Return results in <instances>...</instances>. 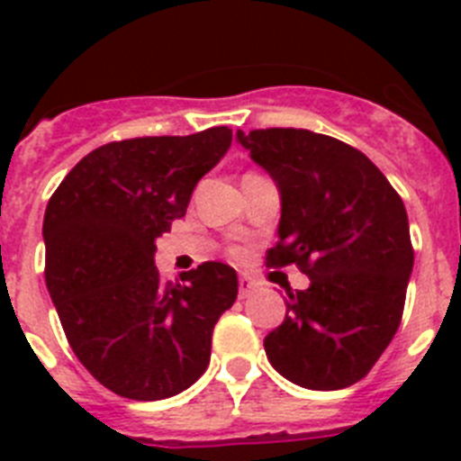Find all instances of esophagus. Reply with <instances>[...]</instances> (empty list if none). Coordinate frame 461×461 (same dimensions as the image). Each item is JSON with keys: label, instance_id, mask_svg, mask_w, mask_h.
I'll return each mask as SVG.
<instances>
[{"label": "esophagus", "instance_id": "obj_1", "mask_svg": "<svg viewBox=\"0 0 461 461\" xmlns=\"http://www.w3.org/2000/svg\"><path fill=\"white\" fill-rule=\"evenodd\" d=\"M256 286H258V284H256L249 275H242L240 276V297H242V300L244 297H249L251 293L256 291Z\"/></svg>", "mask_w": 461, "mask_h": 461}]
</instances>
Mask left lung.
I'll return each instance as SVG.
<instances>
[{
    "instance_id": "8db88e82",
    "label": "left lung",
    "mask_w": 461,
    "mask_h": 461,
    "mask_svg": "<svg viewBox=\"0 0 461 461\" xmlns=\"http://www.w3.org/2000/svg\"><path fill=\"white\" fill-rule=\"evenodd\" d=\"M235 140L279 189V242L267 266L295 263L309 276L263 341L267 360L300 388H348L367 376L402 321L413 270L404 203L365 154L337 138L256 129Z\"/></svg>"
}]
</instances>
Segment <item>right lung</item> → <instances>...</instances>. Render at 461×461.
I'll return each mask as SVG.
<instances>
[{"mask_svg": "<svg viewBox=\"0 0 461 461\" xmlns=\"http://www.w3.org/2000/svg\"><path fill=\"white\" fill-rule=\"evenodd\" d=\"M230 142L228 126L108 142L48 201V293L73 353L115 394L173 397L210 365L212 330L233 307L238 275L210 260L173 284L158 276L154 251Z\"/></svg>", "mask_w": 461, "mask_h": 461, "instance_id": "add662e5", "label": "right lung"}]
</instances>
